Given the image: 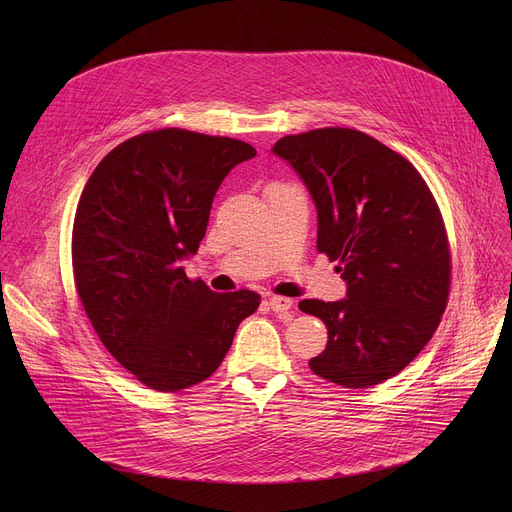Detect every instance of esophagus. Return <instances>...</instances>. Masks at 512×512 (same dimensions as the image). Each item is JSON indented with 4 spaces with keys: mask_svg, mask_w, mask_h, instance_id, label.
<instances>
[{
    "mask_svg": "<svg viewBox=\"0 0 512 512\" xmlns=\"http://www.w3.org/2000/svg\"><path fill=\"white\" fill-rule=\"evenodd\" d=\"M270 307H272V311L274 313H278V315H284V313H288L290 309H292V299H286V297H270Z\"/></svg>",
    "mask_w": 512,
    "mask_h": 512,
    "instance_id": "1",
    "label": "esophagus"
}]
</instances>
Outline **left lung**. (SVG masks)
<instances>
[{
  "label": "left lung",
  "instance_id": "obj_1",
  "mask_svg": "<svg viewBox=\"0 0 512 512\" xmlns=\"http://www.w3.org/2000/svg\"><path fill=\"white\" fill-rule=\"evenodd\" d=\"M317 209V251L338 261L346 299H305L328 328L309 367L344 388H371L405 369L434 336L450 290L442 213L409 159L353 128H317L274 149Z\"/></svg>",
  "mask_w": 512,
  "mask_h": 512
}]
</instances>
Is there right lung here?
<instances>
[{"mask_svg":"<svg viewBox=\"0 0 512 512\" xmlns=\"http://www.w3.org/2000/svg\"><path fill=\"white\" fill-rule=\"evenodd\" d=\"M228 137L161 128L107 153L80 195L72 230L76 292L110 355L159 392L191 388L220 367L253 290L188 280L209 209L228 172L255 157Z\"/></svg>","mask_w":512,"mask_h":512,"instance_id":"add662e5","label":"right lung"}]
</instances>
